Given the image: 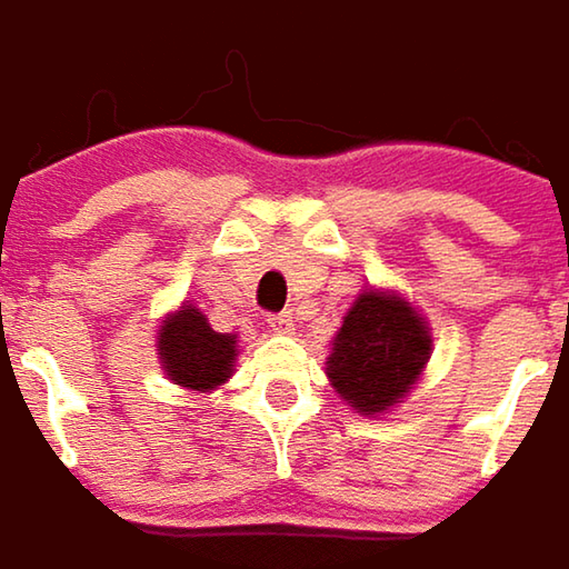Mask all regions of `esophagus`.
I'll return each instance as SVG.
<instances>
[{"label":"esophagus","mask_w":569,"mask_h":569,"mask_svg":"<svg viewBox=\"0 0 569 569\" xmlns=\"http://www.w3.org/2000/svg\"><path fill=\"white\" fill-rule=\"evenodd\" d=\"M267 322H270V329H273L277 336H292V329H296V322H292V316H289V312H280V316H270Z\"/></svg>","instance_id":"esophagus-1"}]
</instances>
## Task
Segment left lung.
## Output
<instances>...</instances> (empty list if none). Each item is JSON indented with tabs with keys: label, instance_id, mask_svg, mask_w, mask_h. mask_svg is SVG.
<instances>
[{
	"label": "left lung",
	"instance_id": "left-lung-1",
	"mask_svg": "<svg viewBox=\"0 0 569 569\" xmlns=\"http://www.w3.org/2000/svg\"><path fill=\"white\" fill-rule=\"evenodd\" d=\"M433 332L413 302L393 289L365 286L341 319L326 358L336 393L361 417H385L423 378Z\"/></svg>",
	"mask_w": 569,
	"mask_h": 569
}]
</instances>
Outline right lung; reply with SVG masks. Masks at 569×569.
<instances>
[{
    "label": "right lung",
    "mask_w": 569,
    "mask_h": 569,
    "mask_svg": "<svg viewBox=\"0 0 569 569\" xmlns=\"http://www.w3.org/2000/svg\"><path fill=\"white\" fill-rule=\"evenodd\" d=\"M156 355L162 375L191 393H211L228 385L233 375L240 338L231 332H214L204 312L194 302H181L179 309L166 312L156 332Z\"/></svg>",
    "instance_id": "right-lung-1"
}]
</instances>
